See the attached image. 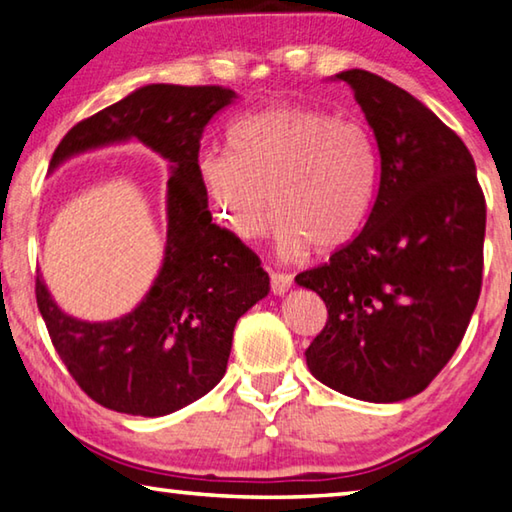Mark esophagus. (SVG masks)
<instances>
[{
    "instance_id": "esophagus-1",
    "label": "esophagus",
    "mask_w": 512,
    "mask_h": 512,
    "mask_svg": "<svg viewBox=\"0 0 512 512\" xmlns=\"http://www.w3.org/2000/svg\"><path fill=\"white\" fill-rule=\"evenodd\" d=\"M293 284V275L289 273H271V289L275 296H284L291 289Z\"/></svg>"
}]
</instances>
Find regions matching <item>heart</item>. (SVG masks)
I'll list each match as a JSON object with an SVG mask.
<instances>
[{
  "label": "heart",
  "instance_id": "b5f03b06",
  "mask_svg": "<svg viewBox=\"0 0 512 512\" xmlns=\"http://www.w3.org/2000/svg\"><path fill=\"white\" fill-rule=\"evenodd\" d=\"M196 171L214 219L235 239H262L275 212L284 255L309 244L327 253L366 225L379 187V151L359 121L280 103L235 121L228 151H205Z\"/></svg>",
  "mask_w": 512,
  "mask_h": 512
}]
</instances>
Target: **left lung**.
Instances as JSON below:
<instances>
[{
    "label": "left lung",
    "instance_id": "obj_1",
    "mask_svg": "<svg viewBox=\"0 0 512 512\" xmlns=\"http://www.w3.org/2000/svg\"><path fill=\"white\" fill-rule=\"evenodd\" d=\"M336 79L354 90L375 133L379 187L359 235L296 275L327 305L305 357L334 391L402 402L431 384L470 325L485 198L472 153L424 103L366 69Z\"/></svg>",
    "mask_w": 512,
    "mask_h": 512
}]
</instances>
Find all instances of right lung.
<instances>
[{
	"label": "right lung",
	"mask_w": 512,
	"mask_h": 512,
	"mask_svg": "<svg viewBox=\"0 0 512 512\" xmlns=\"http://www.w3.org/2000/svg\"><path fill=\"white\" fill-rule=\"evenodd\" d=\"M235 97L221 85H144L79 121L51 158L56 169L76 153L140 140L171 162L162 268L131 314L108 323L67 316L36 275L58 357L106 409L158 418L210 393L225 375L237 320L271 289L253 250L212 223L196 171L203 128Z\"/></svg>",
	"instance_id": "add662e5"
}]
</instances>
